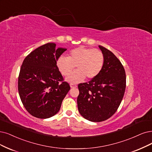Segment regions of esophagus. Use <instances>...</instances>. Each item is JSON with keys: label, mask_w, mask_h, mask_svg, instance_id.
Returning a JSON list of instances; mask_svg holds the SVG:
<instances>
[{"label": "esophagus", "mask_w": 152, "mask_h": 152, "mask_svg": "<svg viewBox=\"0 0 152 152\" xmlns=\"http://www.w3.org/2000/svg\"><path fill=\"white\" fill-rule=\"evenodd\" d=\"M70 86H71V88H76V87H77V85H75V84L71 83V84H70Z\"/></svg>", "instance_id": "34e87169"}]
</instances>
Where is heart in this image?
<instances>
[{"instance_id":"1","label":"heart","mask_w":152,"mask_h":152,"mask_svg":"<svg viewBox=\"0 0 152 152\" xmlns=\"http://www.w3.org/2000/svg\"><path fill=\"white\" fill-rule=\"evenodd\" d=\"M103 53L97 49L80 46L72 49L68 56H61L57 61V66L61 74L68 76L72 70L77 68L67 78L71 83H79L85 77L90 80L102 71L104 64Z\"/></svg>"}]
</instances>
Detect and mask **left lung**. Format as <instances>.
Here are the masks:
<instances>
[{"instance_id": "8db88e82", "label": "left lung", "mask_w": 152, "mask_h": 152, "mask_svg": "<svg viewBox=\"0 0 152 152\" xmlns=\"http://www.w3.org/2000/svg\"><path fill=\"white\" fill-rule=\"evenodd\" d=\"M99 48L104 57L103 68L88 83L78 85L77 98L81 115L93 122L104 121L115 113L126 88L125 71L121 62L110 50Z\"/></svg>"}]
</instances>
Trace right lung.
<instances>
[{
  "label": "right lung",
  "mask_w": 152,
  "mask_h": 152,
  "mask_svg": "<svg viewBox=\"0 0 152 152\" xmlns=\"http://www.w3.org/2000/svg\"><path fill=\"white\" fill-rule=\"evenodd\" d=\"M66 49H56L47 43L24 59L18 77V91L26 110L33 116L46 119L59 111L70 86L59 71L57 61Z\"/></svg>",
  "instance_id": "right-lung-1"
}]
</instances>
